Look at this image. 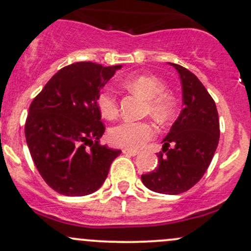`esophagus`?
<instances>
[{
  "instance_id": "esophagus-1",
  "label": "esophagus",
  "mask_w": 251,
  "mask_h": 251,
  "mask_svg": "<svg viewBox=\"0 0 251 251\" xmlns=\"http://www.w3.org/2000/svg\"><path fill=\"white\" fill-rule=\"evenodd\" d=\"M123 152L127 156H137L138 155V151L136 150H128V149H124Z\"/></svg>"
}]
</instances>
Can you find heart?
<instances>
[{"label": "heart", "mask_w": 251, "mask_h": 251, "mask_svg": "<svg viewBox=\"0 0 251 251\" xmlns=\"http://www.w3.org/2000/svg\"><path fill=\"white\" fill-rule=\"evenodd\" d=\"M126 85L137 94L147 99V112L159 123H167L172 118L174 103L164 92V83L152 75H133L126 81ZM98 104L107 119H114L119 113L118 101L111 90L99 94ZM156 134L155 126L148 121H123L109 131V140L120 148L136 150L142 148Z\"/></svg>", "instance_id": "heart-1"}]
</instances>
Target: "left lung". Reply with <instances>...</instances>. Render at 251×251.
<instances>
[{
	"label": "left lung",
	"instance_id": "8db88e82",
	"mask_svg": "<svg viewBox=\"0 0 251 251\" xmlns=\"http://www.w3.org/2000/svg\"><path fill=\"white\" fill-rule=\"evenodd\" d=\"M180 75L183 109L157 153L153 172L142 175L150 191L180 194L199 182L210 166L219 142V118L216 102L194 74L169 63Z\"/></svg>",
	"mask_w": 251,
	"mask_h": 251
}]
</instances>
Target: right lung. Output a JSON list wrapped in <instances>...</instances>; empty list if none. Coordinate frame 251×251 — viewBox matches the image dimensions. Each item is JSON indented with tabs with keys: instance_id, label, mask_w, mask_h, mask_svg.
I'll use <instances>...</instances> for the list:
<instances>
[{
	"instance_id": "add662e5",
	"label": "right lung",
	"mask_w": 251,
	"mask_h": 251,
	"mask_svg": "<svg viewBox=\"0 0 251 251\" xmlns=\"http://www.w3.org/2000/svg\"><path fill=\"white\" fill-rule=\"evenodd\" d=\"M121 65L78 62L52 76L29 106L25 136L38 172L53 191L83 197L98 191L121 150L100 144L98 98Z\"/></svg>"
}]
</instances>
